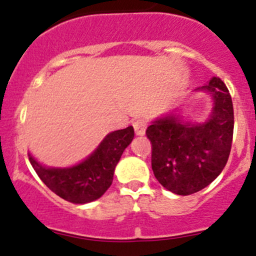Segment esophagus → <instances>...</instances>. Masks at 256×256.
<instances>
[{
	"mask_svg": "<svg viewBox=\"0 0 256 256\" xmlns=\"http://www.w3.org/2000/svg\"><path fill=\"white\" fill-rule=\"evenodd\" d=\"M134 125V128H135V132L138 134V135H144L145 134V130H146V126H148V121H146V118H136L135 121L132 122Z\"/></svg>",
	"mask_w": 256,
	"mask_h": 256,
	"instance_id": "1",
	"label": "esophagus"
}]
</instances>
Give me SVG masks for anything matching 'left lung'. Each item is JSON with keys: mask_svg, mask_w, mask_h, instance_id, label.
I'll return each mask as SVG.
<instances>
[{"mask_svg": "<svg viewBox=\"0 0 256 256\" xmlns=\"http://www.w3.org/2000/svg\"><path fill=\"white\" fill-rule=\"evenodd\" d=\"M200 90H208L214 98V110L206 122L190 124L168 116L146 130L154 175L178 195L206 188L225 168L232 150L234 108L226 85L212 78Z\"/></svg>", "mask_w": 256, "mask_h": 256, "instance_id": "left-lung-1", "label": "left lung"}]
</instances>
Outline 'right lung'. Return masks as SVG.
<instances>
[{"instance_id": "1", "label": "right lung", "mask_w": 256, "mask_h": 256, "mask_svg": "<svg viewBox=\"0 0 256 256\" xmlns=\"http://www.w3.org/2000/svg\"><path fill=\"white\" fill-rule=\"evenodd\" d=\"M132 138V126L114 131L90 158L70 168H46L31 156L30 162L52 192L66 202L85 204L102 196L110 188L115 166Z\"/></svg>"}]
</instances>
